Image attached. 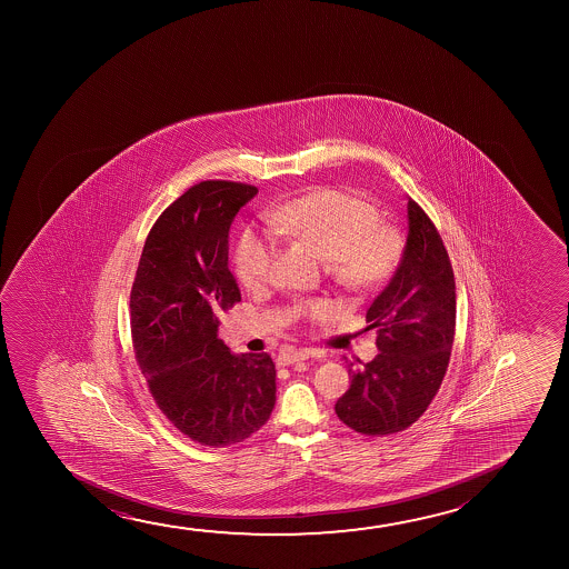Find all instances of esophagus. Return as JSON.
Instances as JSON below:
<instances>
[{
  "label": "esophagus",
  "instance_id": "obj_1",
  "mask_svg": "<svg viewBox=\"0 0 569 569\" xmlns=\"http://www.w3.org/2000/svg\"><path fill=\"white\" fill-rule=\"evenodd\" d=\"M309 358H322V351L319 350H288L281 351L278 356V366H291L296 361H303Z\"/></svg>",
  "mask_w": 569,
  "mask_h": 569
}]
</instances>
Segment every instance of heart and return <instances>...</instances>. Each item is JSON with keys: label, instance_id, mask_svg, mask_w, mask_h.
Listing matches in <instances>:
<instances>
[{"label": "heart", "instance_id": "heart-1", "mask_svg": "<svg viewBox=\"0 0 569 569\" xmlns=\"http://www.w3.org/2000/svg\"><path fill=\"white\" fill-rule=\"evenodd\" d=\"M270 226L317 250L328 260L330 276L350 291L382 288L405 257V237L381 221L377 206L336 188H319L281 206L270 216ZM278 257L280 241L272 231L247 227L234 247V273L244 288H262L272 280ZM328 309L320 299L297 307L312 319L325 317Z\"/></svg>", "mask_w": 569, "mask_h": 569}]
</instances>
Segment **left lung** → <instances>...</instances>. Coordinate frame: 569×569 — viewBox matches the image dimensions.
Masks as SVG:
<instances>
[{"instance_id": "left-lung-1", "label": "left lung", "mask_w": 569, "mask_h": 569, "mask_svg": "<svg viewBox=\"0 0 569 569\" xmlns=\"http://www.w3.org/2000/svg\"><path fill=\"white\" fill-rule=\"evenodd\" d=\"M366 320L377 330L381 351L363 366L348 363L350 389L335 410L358 433L392 436L418 421L436 398L457 320L451 260L433 221L412 198L405 257Z\"/></svg>"}]
</instances>
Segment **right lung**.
Returning a JSON list of instances; mask_svg holds the SVG:
<instances>
[{
  "label": "right lung",
  "mask_w": 569,
  "mask_h": 569,
  "mask_svg": "<svg viewBox=\"0 0 569 569\" xmlns=\"http://www.w3.org/2000/svg\"><path fill=\"white\" fill-rule=\"evenodd\" d=\"M258 188L203 180L149 231L130 293L136 361L157 408L203 447L241 443L276 405L268 353L233 356L219 317L241 301L229 272V227Z\"/></svg>",
  "instance_id": "right-lung-1"
}]
</instances>
